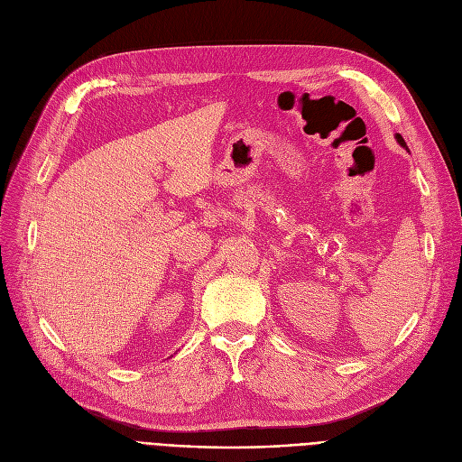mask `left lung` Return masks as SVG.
<instances>
[{
	"label": "left lung",
	"mask_w": 462,
	"mask_h": 462,
	"mask_svg": "<svg viewBox=\"0 0 462 462\" xmlns=\"http://www.w3.org/2000/svg\"><path fill=\"white\" fill-rule=\"evenodd\" d=\"M396 142H398L400 145H402V147H406V142H404L402 135H400V134H396ZM406 149H408V147H406Z\"/></svg>",
	"instance_id": "left-lung-1"
}]
</instances>
